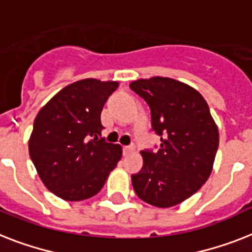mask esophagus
Here are the masks:
<instances>
[{
  "label": "esophagus",
  "mask_w": 252,
  "mask_h": 252,
  "mask_svg": "<svg viewBox=\"0 0 252 252\" xmlns=\"http://www.w3.org/2000/svg\"><path fill=\"white\" fill-rule=\"evenodd\" d=\"M134 151V146H124V154L128 155Z\"/></svg>",
  "instance_id": "1"
}]
</instances>
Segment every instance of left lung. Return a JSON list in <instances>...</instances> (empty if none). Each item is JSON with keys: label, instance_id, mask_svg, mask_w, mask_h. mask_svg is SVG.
I'll return each instance as SVG.
<instances>
[{"label": "left lung", "instance_id": "obj_1", "mask_svg": "<svg viewBox=\"0 0 252 252\" xmlns=\"http://www.w3.org/2000/svg\"><path fill=\"white\" fill-rule=\"evenodd\" d=\"M150 106L158 153L141 151L144 167L132 176L137 197L159 208L181 203L202 188L214 168L219 129L202 94L179 80L154 76L129 84Z\"/></svg>", "mask_w": 252, "mask_h": 252}]
</instances>
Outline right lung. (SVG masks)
Wrapping results in <instances>:
<instances>
[{
    "instance_id": "1",
    "label": "right lung",
    "mask_w": 252,
    "mask_h": 252,
    "mask_svg": "<svg viewBox=\"0 0 252 252\" xmlns=\"http://www.w3.org/2000/svg\"><path fill=\"white\" fill-rule=\"evenodd\" d=\"M118 81L83 79L69 84L41 107L28 151L41 181L57 197L77 202L101 191L123 149L99 140L101 112Z\"/></svg>"
}]
</instances>
